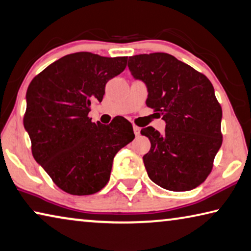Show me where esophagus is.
Instances as JSON below:
<instances>
[{
    "mask_svg": "<svg viewBox=\"0 0 251 251\" xmlns=\"http://www.w3.org/2000/svg\"><path fill=\"white\" fill-rule=\"evenodd\" d=\"M133 129H134V134L136 135V136H138V135H140V133H141V128L138 126H133Z\"/></svg>",
    "mask_w": 251,
    "mask_h": 251,
    "instance_id": "1",
    "label": "esophagus"
}]
</instances>
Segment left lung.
I'll return each instance as SVG.
<instances>
[{"mask_svg":"<svg viewBox=\"0 0 251 251\" xmlns=\"http://www.w3.org/2000/svg\"><path fill=\"white\" fill-rule=\"evenodd\" d=\"M128 69L146 85V105L165 122L161 134L142 128L151 150L143 156L149 177L161 188L190 191L211 172L222 144V109L204 75L169 53L128 58Z\"/></svg>","mask_w":251,"mask_h":251,"instance_id":"8db88e82","label":"left lung"}]
</instances>
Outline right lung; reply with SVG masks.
<instances>
[{
    "mask_svg": "<svg viewBox=\"0 0 251 251\" xmlns=\"http://www.w3.org/2000/svg\"><path fill=\"white\" fill-rule=\"evenodd\" d=\"M127 57L90 52L65 55L40 73L27 87L23 125L34 160L59 188L89 196L109 181L115 155L134 140L125 118L109 125L88 117L93 100H102L105 86L126 68Z\"/></svg>",
    "mask_w": 251,
    "mask_h": 251,
    "instance_id": "right-lung-1",
    "label": "right lung"
}]
</instances>
